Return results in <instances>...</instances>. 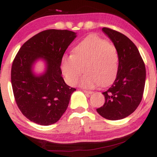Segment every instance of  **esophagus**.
Wrapping results in <instances>:
<instances>
[{
  "label": "esophagus",
  "instance_id": "34e87169",
  "mask_svg": "<svg viewBox=\"0 0 157 157\" xmlns=\"http://www.w3.org/2000/svg\"><path fill=\"white\" fill-rule=\"evenodd\" d=\"M83 92L86 93V94H93L94 92L91 91H87V90H83Z\"/></svg>",
  "mask_w": 157,
  "mask_h": 157
}]
</instances>
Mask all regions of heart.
<instances>
[{"label":"heart","mask_w":157,"mask_h":157,"mask_svg":"<svg viewBox=\"0 0 157 157\" xmlns=\"http://www.w3.org/2000/svg\"><path fill=\"white\" fill-rule=\"evenodd\" d=\"M119 55L116 46L95 35L86 37L61 61V71L66 82L77 84L83 68L86 73L79 82L85 89H94L100 83L105 86L117 75Z\"/></svg>","instance_id":"obj_1"}]
</instances>
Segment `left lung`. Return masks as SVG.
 I'll use <instances>...</instances> for the list:
<instances>
[{"instance_id":"obj_1","label":"left lung","mask_w":157,"mask_h":157,"mask_svg":"<svg viewBox=\"0 0 157 157\" xmlns=\"http://www.w3.org/2000/svg\"><path fill=\"white\" fill-rule=\"evenodd\" d=\"M102 30L117 49L119 66L113 83L102 92L105 103L97 111L107 120H122L134 112L141 102L146 77L145 63L128 37L106 27Z\"/></svg>"}]
</instances>
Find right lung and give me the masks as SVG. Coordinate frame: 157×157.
Returning a JSON list of instances; mask_svg holds the SVG:
<instances>
[{
	"label": "right lung",
	"instance_id": "1",
	"mask_svg": "<svg viewBox=\"0 0 157 157\" xmlns=\"http://www.w3.org/2000/svg\"><path fill=\"white\" fill-rule=\"evenodd\" d=\"M77 37L68 30L48 29L37 34L21 46L12 66L11 82L20 111L30 121L49 125L60 120L76 89L62 77L61 61L68 46ZM39 59L46 62V71L33 72Z\"/></svg>",
	"mask_w": 157,
	"mask_h": 157
}]
</instances>
